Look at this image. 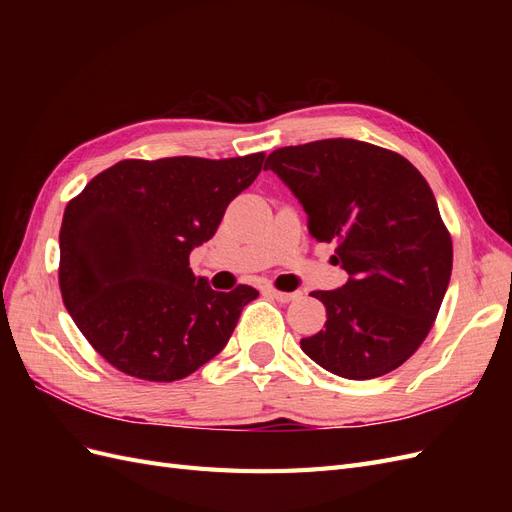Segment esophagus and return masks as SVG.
<instances>
[{"instance_id":"obj_1","label":"esophagus","mask_w":512,"mask_h":512,"mask_svg":"<svg viewBox=\"0 0 512 512\" xmlns=\"http://www.w3.org/2000/svg\"><path fill=\"white\" fill-rule=\"evenodd\" d=\"M267 294H269V297H273L275 301H280V303H288L292 299H297V292H282V290H275V288H269Z\"/></svg>"}]
</instances>
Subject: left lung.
Returning <instances> with one entry per match:
<instances>
[{
	"mask_svg": "<svg viewBox=\"0 0 512 512\" xmlns=\"http://www.w3.org/2000/svg\"><path fill=\"white\" fill-rule=\"evenodd\" d=\"M269 168L350 275L312 292L327 322L301 339L303 352L348 380L389 374L423 344L451 282L453 241L429 183L404 156L354 138L275 149Z\"/></svg>",
	"mask_w": 512,
	"mask_h": 512,
	"instance_id": "obj_1",
	"label": "left lung"
}]
</instances>
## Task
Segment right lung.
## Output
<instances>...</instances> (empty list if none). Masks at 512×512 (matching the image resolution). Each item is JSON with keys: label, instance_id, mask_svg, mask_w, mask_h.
I'll list each match as a JSON object with an SVG mask.
<instances>
[{"label": "right lung", "instance_id": "1", "mask_svg": "<svg viewBox=\"0 0 512 512\" xmlns=\"http://www.w3.org/2000/svg\"><path fill=\"white\" fill-rule=\"evenodd\" d=\"M265 153L121 160L74 196L59 230L61 299L87 342L119 371L173 382L228 344L252 286L213 290L190 252L250 188Z\"/></svg>", "mask_w": 512, "mask_h": 512}]
</instances>
